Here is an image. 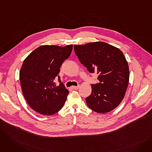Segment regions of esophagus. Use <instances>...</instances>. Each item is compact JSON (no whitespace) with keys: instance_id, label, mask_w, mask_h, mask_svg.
Segmentation results:
<instances>
[{"instance_id":"obj_1","label":"esophagus","mask_w":152,"mask_h":152,"mask_svg":"<svg viewBox=\"0 0 152 152\" xmlns=\"http://www.w3.org/2000/svg\"><path fill=\"white\" fill-rule=\"evenodd\" d=\"M79 88V86H72V89H74V90H77Z\"/></svg>"}]
</instances>
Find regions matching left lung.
I'll return each instance as SVG.
<instances>
[{"mask_svg":"<svg viewBox=\"0 0 152 152\" xmlns=\"http://www.w3.org/2000/svg\"><path fill=\"white\" fill-rule=\"evenodd\" d=\"M79 60L90 73L99 74V83L92 84L87 105L98 113L116 108L124 97L129 84L128 63L122 51L104 42L75 45Z\"/></svg>","mask_w":152,"mask_h":152,"instance_id":"left-lung-1","label":"left lung"}]
</instances>
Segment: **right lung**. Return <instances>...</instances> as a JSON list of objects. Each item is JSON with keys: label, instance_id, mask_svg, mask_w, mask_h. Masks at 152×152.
Wrapping results in <instances>:
<instances>
[{"label": "right lung", "instance_id": "add662e5", "mask_svg": "<svg viewBox=\"0 0 152 152\" xmlns=\"http://www.w3.org/2000/svg\"><path fill=\"white\" fill-rule=\"evenodd\" d=\"M73 50V45L65 47L44 45L32 52L24 60L20 81L24 97L29 107L43 115L57 113L65 104L69 91L61 83L56 86L63 62Z\"/></svg>", "mask_w": 152, "mask_h": 152}]
</instances>
